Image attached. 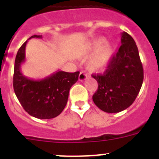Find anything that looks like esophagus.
Here are the masks:
<instances>
[{
  "label": "esophagus",
  "mask_w": 159,
  "mask_h": 159,
  "mask_svg": "<svg viewBox=\"0 0 159 159\" xmlns=\"http://www.w3.org/2000/svg\"><path fill=\"white\" fill-rule=\"evenodd\" d=\"M88 75L84 71H80V75H79V80L80 81H84L87 79Z\"/></svg>",
  "instance_id": "34e87169"
}]
</instances>
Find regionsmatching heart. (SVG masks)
<instances>
[{
	"instance_id": "1",
	"label": "heart",
	"mask_w": 159,
	"mask_h": 159,
	"mask_svg": "<svg viewBox=\"0 0 159 159\" xmlns=\"http://www.w3.org/2000/svg\"><path fill=\"white\" fill-rule=\"evenodd\" d=\"M92 49L96 52L88 61V69L92 71H102L110 63L114 52L113 46L109 42H105L104 38H99L92 44Z\"/></svg>"
}]
</instances>
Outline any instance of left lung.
<instances>
[{
    "instance_id": "obj_1",
    "label": "left lung",
    "mask_w": 159,
    "mask_h": 159,
    "mask_svg": "<svg viewBox=\"0 0 159 159\" xmlns=\"http://www.w3.org/2000/svg\"><path fill=\"white\" fill-rule=\"evenodd\" d=\"M121 46L103 75H92L98 89L92 96L95 104L107 113H117L134 102L143 82V68L134 39L121 33Z\"/></svg>"
}]
</instances>
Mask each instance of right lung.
I'll return each mask as SVG.
<instances>
[{"mask_svg": "<svg viewBox=\"0 0 159 159\" xmlns=\"http://www.w3.org/2000/svg\"><path fill=\"white\" fill-rule=\"evenodd\" d=\"M32 38L42 39V36L34 35L29 39ZM27 42L20 48L15 60L14 92L21 106L30 116L40 119H52L58 116L65 107L70 88L77 82L80 72L70 73L59 70L41 80L25 76L20 67L25 61Z\"/></svg>", "mask_w": 159, "mask_h": 159, "instance_id": "right-lung-1", "label": "right lung"}]
</instances>
